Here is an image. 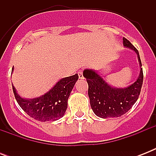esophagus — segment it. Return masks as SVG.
<instances>
[{
    "mask_svg": "<svg viewBox=\"0 0 156 156\" xmlns=\"http://www.w3.org/2000/svg\"><path fill=\"white\" fill-rule=\"evenodd\" d=\"M78 78H80V79H84V77H83V71L80 70L78 72Z\"/></svg>",
    "mask_w": 156,
    "mask_h": 156,
    "instance_id": "obj_1",
    "label": "esophagus"
}]
</instances>
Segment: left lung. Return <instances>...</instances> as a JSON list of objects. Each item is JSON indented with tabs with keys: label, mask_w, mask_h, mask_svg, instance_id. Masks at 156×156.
Wrapping results in <instances>:
<instances>
[{
	"label": "left lung",
	"mask_w": 156,
	"mask_h": 156,
	"mask_svg": "<svg viewBox=\"0 0 156 156\" xmlns=\"http://www.w3.org/2000/svg\"><path fill=\"white\" fill-rule=\"evenodd\" d=\"M125 48L133 50L138 56L140 73L137 80L124 88L114 87L107 83L95 70L85 69L83 75L88 83V95L90 107L99 117L106 119L119 117L126 113L138 100L143 85V73L138 51L126 38H123Z\"/></svg>",
	"instance_id": "1"
}]
</instances>
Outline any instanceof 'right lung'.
I'll list each match as a JSON object with an SVG mask.
<instances>
[{
	"label": "right lung",
	"instance_id": "right-lung-1",
	"mask_svg": "<svg viewBox=\"0 0 156 156\" xmlns=\"http://www.w3.org/2000/svg\"><path fill=\"white\" fill-rule=\"evenodd\" d=\"M78 79V73L61 78L48 92L33 99L23 98L18 95L14 86L12 87L17 102L29 116L44 122L54 121L65 115L68 99Z\"/></svg>",
	"mask_w": 156,
	"mask_h": 156
}]
</instances>
